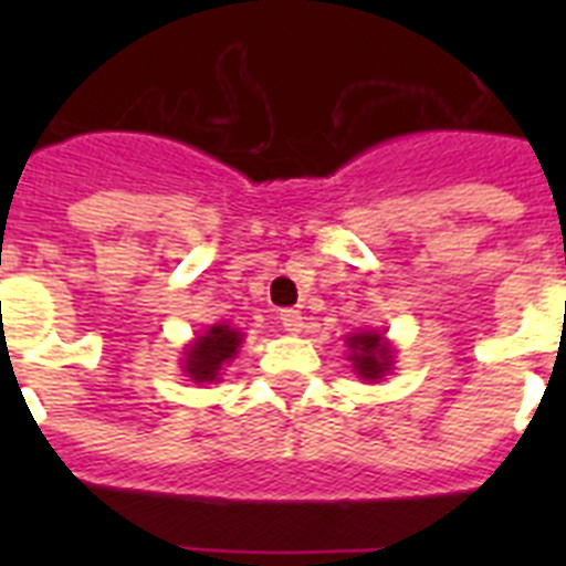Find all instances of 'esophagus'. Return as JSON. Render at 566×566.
<instances>
[{"label": "esophagus", "mask_w": 566, "mask_h": 566, "mask_svg": "<svg viewBox=\"0 0 566 566\" xmlns=\"http://www.w3.org/2000/svg\"><path fill=\"white\" fill-rule=\"evenodd\" d=\"M280 326L289 334H300L306 328V317H303L297 308H283V312H280Z\"/></svg>", "instance_id": "esophagus-1"}]
</instances>
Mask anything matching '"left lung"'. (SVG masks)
<instances>
[{
	"instance_id": "8db88e82",
	"label": "left lung",
	"mask_w": 566,
	"mask_h": 566,
	"mask_svg": "<svg viewBox=\"0 0 566 566\" xmlns=\"http://www.w3.org/2000/svg\"><path fill=\"white\" fill-rule=\"evenodd\" d=\"M348 359L354 363V371L359 374L363 379H382L385 374L391 371V363H394V352L388 339L377 332H359L348 337Z\"/></svg>"
}]
</instances>
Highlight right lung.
<instances>
[{
    "label": "right lung",
    "mask_w": 566,
    "mask_h": 566,
    "mask_svg": "<svg viewBox=\"0 0 566 566\" xmlns=\"http://www.w3.org/2000/svg\"><path fill=\"white\" fill-rule=\"evenodd\" d=\"M240 343H243V334L238 328L212 326L184 352L187 354L184 357V371L195 382H218L221 379V368L227 363H232Z\"/></svg>",
    "instance_id": "add662e5"
}]
</instances>
